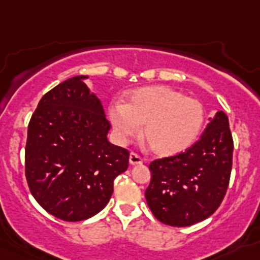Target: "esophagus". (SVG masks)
<instances>
[{
	"label": "esophagus",
	"mask_w": 260,
	"mask_h": 260,
	"mask_svg": "<svg viewBox=\"0 0 260 260\" xmlns=\"http://www.w3.org/2000/svg\"><path fill=\"white\" fill-rule=\"evenodd\" d=\"M128 161H130V164L132 165H141L143 164V158L138 155V153L132 152L130 153V157H128Z\"/></svg>",
	"instance_id": "obj_1"
}]
</instances>
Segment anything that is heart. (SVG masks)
<instances>
[{
    "label": "heart",
    "instance_id": "1",
    "mask_svg": "<svg viewBox=\"0 0 260 260\" xmlns=\"http://www.w3.org/2000/svg\"><path fill=\"white\" fill-rule=\"evenodd\" d=\"M109 121L121 144L139 134L155 155H178L192 146L204 125V108L197 99L169 86H148L133 91L125 104L109 107Z\"/></svg>",
    "mask_w": 260,
    "mask_h": 260
}]
</instances>
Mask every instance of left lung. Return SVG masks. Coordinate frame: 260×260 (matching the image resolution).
Segmentation results:
<instances>
[{
    "label": "left lung",
    "mask_w": 260,
    "mask_h": 260,
    "mask_svg": "<svg viewBox=\"0 0 260 260\" xmlns=\"http://www.w3.org/2000/svg\"><path fill=\"white\" fill-rule=\"evenodd\" d=\"M210 119L194 146L150 164L146 199L158 221L190 226L220 207L231 180L233 138L224 112Z\"/></svg>",
    "instance_id": "8db88e82"
}]
</instances>
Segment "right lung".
Listing matches in <instances>:
<instances>
[{
	"mask_svg": "<svg viewBox=\"0 0 260 260\" xmlns=\"http://www.w3.org/2000/svg\"><path fill=\"white\" fill-rule=\"evenodd\" d=\"M78 75L45 93L27 130L26 178L41 207L63 221L99 213L113 182L128 167V151L108 142L103 105Z\"/></svg>",
	"mask_w": 260,
	"mask_h": 260,
	"instance_id": "obj_1",
	"label": "right lung"
}]
</instances>
